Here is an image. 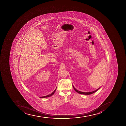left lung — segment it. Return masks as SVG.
<instances>
[{
  "mask_svg": "<svg viewBox=\"0 0 126 126\" xmlns=\"http://www.w3.org/2000/svg\"><path fill=\"white\" fill-rule=\"evenodd\" d=\"M73 87L74 89H75V91L78 93L79 94H84V95H90V94H94V93L96 91H97L98 90V89H100V87L99 88H98V89L96 90L95 91H92V92H82V91H79L77 90V89L75 88V87H74L73 85Z\"/></svg>",
  "mask_w": 126,
  "mask_h": 126,
  "instance_id": "8db88e82",
  "label": "left lung"
}]
</instances>
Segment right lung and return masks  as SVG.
Listing matches in <instances>:
<instances>
[{
  "label": "right lung",
  "instance_id": "right-lung-1",
  "mask_svg": "<svg viewBox=\"0 0 126 126\" xmlns=\"http://www.w3.org/2000/svg\"><path fill=\"white\" fill-rule=\"evenodd\" d=\"M56 89H55V90L54 91V92H53L51 94H50L49 95H47L45 96H44V97H40L41 98H45V97H50V96H51L52 95H54V93L55 92V91H56Z\"/></svg>",
  "mask_w": 126,
  "mask_h": 126
}]
</instances>
